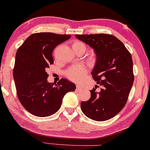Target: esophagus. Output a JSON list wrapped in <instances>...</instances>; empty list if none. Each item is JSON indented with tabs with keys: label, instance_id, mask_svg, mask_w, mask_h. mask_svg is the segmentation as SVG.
<instances>
[{
	"label": "esophagus",
	"instance_id": "1",
	"mask_svg": "<svg viewBox=\"0 0 150 150\" xmlns=\"http://www.w3.org/2000/svg\"><path fill=\"white\" fill-rule=\"evenodd\" d=\"M77 87V89H77V91L80 90V89H82V87H81V86H80V85H77V87Z\"/></svg>",
	"mask_w": 150,
	"mask_h": 150
}]
</instances>
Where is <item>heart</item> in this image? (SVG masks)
Listing matches in <instances>:
<instances>
[{
  "instance_id": "b5f03b06",
  "label": "heart",
  "mask_w": 150,
  "mask_h": 150,
  "mask_svg": "<svg viewBox=\"0 0 150 150\" xmlns=\"http://www.w3.org/2000/svg\"><path fill=\"white\" fill-rule=\"evenodd\" d=\"M72 48L76 53L83 52L86 51V45L85 43L81 41H74L72 44ZM86 73V68L82 65H75L70 67L65 71V76L74 82H78L81 80Z\"/></svg>"
}]
</instances>
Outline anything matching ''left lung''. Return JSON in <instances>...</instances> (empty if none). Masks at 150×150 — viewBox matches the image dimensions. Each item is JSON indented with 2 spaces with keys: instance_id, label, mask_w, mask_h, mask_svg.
<instances>
[{
  "instance_id": "left-lung-1",
  "label": "left lung",
  "mask_w": 150,
  "mask_h": 150,
  "mask_svg": "<svg viewBox=\"0 0 150 150\" xmlns=\"http://www.w3.org/2000/svg\"><path fill=\"white\" fill-rule=\"evenodd\" d=\"M79 40L92 47L97 61L92 75L101 86L90 91L88 101H82L81 109L88 118L104 121L114 117L123 109L134 81L130 53L118 38L111 34H76Z\"/></svg>"
}]
</instances>
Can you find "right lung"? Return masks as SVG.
Listing matches in <instances>:
<instances>
[{
    "label": "right lung",
    "instance_id": "obj_1",
    "mask_svg": "<svg viewBox=\"0 0 150 150\" xmlns=\"http://www.w3.org/2000/svg\"><path fill=\"white\" fill-rule=\"evenodd\" d=\"M70 37L52 32L32 34L17 51L13 69L17 94L23 107L34 116L54 114L61 108L65 94L75 90V84L67 79L48 82L46 71L53 63V50Z\"/></svg>",
    "mask_w": 150,
    "mask_h": 150
}]
</instances>
